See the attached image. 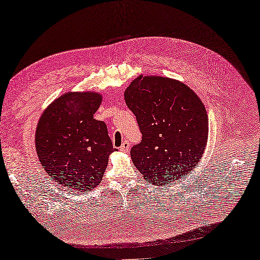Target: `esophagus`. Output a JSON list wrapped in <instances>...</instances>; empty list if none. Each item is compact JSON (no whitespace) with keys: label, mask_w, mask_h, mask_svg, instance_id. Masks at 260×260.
I'll list each match as a JSON object with an SVG mask.
<instances>
[{"label":"esophagus","mask_w":260,"mask_h":260,"mask_svg":"<svg viewBox=\"0 0 260 260\" xmlns=\"http://www.w3.org/2000/svg\"><path fill=\"white\" fill-rule=\"evenodd\" d=\"M119 149L121 152H129L130 149V143L129 141H123V143L121 144V146L119 147Z\"/></svg>","instance_id":"1"}]
</instances>
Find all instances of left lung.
Masks as SVG:
<instances>
[{"label":"left lung","instance_id":"1","mask_svg":"<svg viewBox=\"0 0 260 260\" xmlns=\"http://www.w3.org/2000/svg\"><path fill=\"white\" fill-rule=\"evenodd\" d=\"M124 100L142 133L130 155L144 179L162 185L190 174L208 138V117L200 98L170 78L140 76L124 91Z\"/></svg>","mask_w":260,"mask_h":260}]
</instances>
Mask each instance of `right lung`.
Listing matches in <instances>:
<instances>
[{
  "label": "right lung",
  "mask_w": 260,
  "mask_h": 260,
  "mask_svg": "<svg viewBox=\"0 0 260 260\" xmlns=\"http://www.w3.org/2000/svg\"><path fill=\"white\" fill-rule=\"evenodd\" d=\"M101 102L94 92L66 93L45 109L38 123L39 160L52 180L72 190L95 188L115 151L106 123L93 118Z\"/></svg>",
  "instance_id": "add662e5"
}]
</instances>
